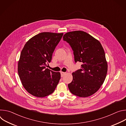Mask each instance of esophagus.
<instances>
[{"label": "esophagus", "mask_w": 126, "mask_h": 126, "mask_svg": "<svg viewBox=\"0 0 126 126\" xmlns=\"http://www.w3.org/2000/svg\"><path fill=\"white\" fill-rule=\"evenodd\" d=\"M66 74V72H61V77H63Z\"/></svg>", "instance_id": "obj_1"}]
</instances>
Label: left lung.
I'll return each instance as SVG.
<instances>
[{
  "label": "left lung",
  "instance_id": "obj_1",
  "mask_svg": "<svg viewBox=\"0 0 126 126\" xmlns=\"http://www.w3.org/2000/svg\"><path fill=\"white\" fill-rule=\"evenodd\" d=\"M63 39L72 49L75 62L82 64L80 69L72 73L73 80L68 85L70 91L80 97L92 95L103 84L107 73L108 65L101 44L82 31L67 32Z\"/></svg>",
  "mask_w": 126,
  "mask_h": 126
}]
</instances>
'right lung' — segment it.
<instances>
[{"label":"right lung","instance_id":"1","mask_svg":"<svg viewBox=\"0 0 126 126\" xmlns=\"http://www.w3.org/2000/svg\"><path fill=\"white\" fill-rule=\"evenodd\" d=\"M63 33L42 32L25 44L18 63V73L22 84L32 95L43 98L54 91L60 73L46 68L52 54Z\"/></svg>","mask_w":126,"mask_h":126}]
</instances>
